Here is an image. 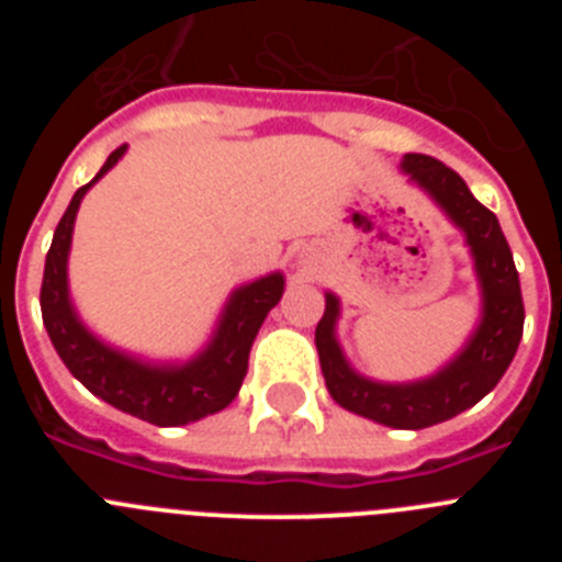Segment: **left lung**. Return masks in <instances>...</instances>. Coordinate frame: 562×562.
Listing matches in <instances>:
<instances>
[{
    "label": "left lung",
    "instance_id": "8db88e82",
    "mask_svg": "<svg viewBox=\"0 0 562 562\" xmlns=\"http://www.w3.org/2000/svg\"><path fill=\"white\" fill-rule=\"evenodd\" d=\"M402 171L422 191H428L430 200L464 233L481 286L479 326L464 349L434 376L396 385L376 382L357 374L342 357L335 337L340 301L326 292V312L315 329V346L326 389L337 405L389 428L422 430L473 408L498 385L524 335V297L513 250L506 245L495 213L475 200L459 173L428 154H405Z\"/></svg>",
    "mask_w": 562,
    "mask_h": 562
}]
</instances>
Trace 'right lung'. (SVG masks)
<instances>
[{"label": "right lung", "mask_w": 562, "mask_h": 562, "mask_svg": "<svg viewBox=\"0 0 562 562\" xmlns=\"http://www.w3.org/2000/svg\"><path fill=\"white\" fill-rule=\"evenodd\" d=\"M126 146L114 148L95 180L78 188L56 227L42 281V317L49 340L69 374L83 382L95 396L123 414L173 428L227 408L236 400L247 374L250 346L265 324L267 312L284 295V276L270 272L252 284L238 286L227 297L220 326L211 342L188 362H143L98 340L69 301L67 256L72 245V225L83 193L121 160Z\"/></svg>", "instance_id": "obj_1"}]
</instances>
